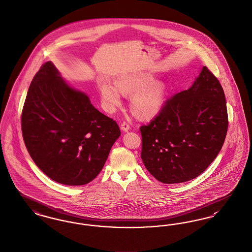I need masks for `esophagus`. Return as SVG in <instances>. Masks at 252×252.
<instances>
[{
    "label": "esophagus",
    "mask_w": 252,
    "mask_h": 252,
    "mask_svg": "<svg viewBox=\"0 0 252 252\" xmlns=\"http://www.w3.org/2000/svg\"><path fill=\"white\" fill-rule=\"evenodd\" d=\"M129 128H130V126H129V124L128 123H126V122H123L121 124V129L124 131V132H127V131L129 130Z\"/></svg>",
    "instance_id": "34e87169"
}]
</instances>
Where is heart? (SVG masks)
Segmentation results:
<instances>
[{"label":"heart","mask_w":252,"mask_h":252,"mask_svg":"<svg viewBox=\"0 0 252 252\" xmlns=\"http://www.w3.org/2000/svg\"><path fill=\"white\" fill-rule=\"evenodd\" d=\"M154 81L148 73L126 74L117 79L116 84L108 81L99 83L101 98L109 111L122 105V94L132 95L131 111L142 119L156 116L164 102L166 86L162 81Z\"/></svg>","instance_id":"obj_1"}]
</instances>
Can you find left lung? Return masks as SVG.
Masks as SVG:
<instances>
[{"instance_id":"1","label":"left lung","mask_w":252,"mask_h":252,"mask_svg":"<svg viewBox=\"0 0 252 252\" xmlns=\"http://www.w3.org/2000/svg\"><path fill=\"white\" fill-rule=\"evenodd\" d=\"M228 130L224 91L203 66L189 90L165 101L158 114L141 126V159L164 184L199 176L220 151Z\"/></svg>"}]
</instances>
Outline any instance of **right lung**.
Listing matches in <instances>:
<instances>
[{
    "label": "right lung",
    "instance_id": "add662e5",
    "mask_svg": "<svg viewBox=\"0 0 252 252\" xmlns=\"http://www.w3.org/2000/svg\"><path fill=\"white\" fill-rule=\"evenodd\" d=\"M21 131L36 166L66 186L93 181L121 135L117 123L97 111L84 93L68 86L51 62L42 64L31 82Z\"/></svg>",
    "mask_w": 252,
    "mask_h": 252
}]
</instances>
